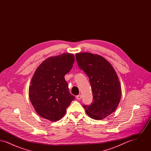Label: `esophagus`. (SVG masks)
Instances as JSON below:
<instances>
[{
  "instance_id": "esophagus-1",
  "label": "esophagus",
  "mask_w": 151,
  "mask_h": 151,
  "mask_svg": "<svg viewBox=\"0 0 151 151\" xmlns=\"http://www.w3.org/2000/svg\"><path fill=\"white\" fill-rule=\"evenodd\" d=\"M81 98H82V96L81 94H79V95L76 96V99L78 100H80V99H81Z\"/></svg>"
}]
</instances>
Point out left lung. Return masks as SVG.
<instances>
[{
    "label": "left lung",
    "mask_w": 151,
    "mask_h": 151,
    "mask_svg": "<svg viewBox=\"0 0 151 151\" xmlns=\"http://www.w3.org/2000/svg\"><path fill=\"white\" fill-rule=\"evenodd\" d=\"M79 68L88 76L92 87L93 102L84 105L87 115L100 120L113 113L121 98V86L113 67L101 55L91 52L76 54Z\"/></svg>",
    "instance_id": "8db88e82"
}]
</instances>
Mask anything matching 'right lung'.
<instances>
[{
    "mask_svg": "<svg viewBox=\"0 0 151 151\" xmlns=\"http://www.w3.org/2000/svg\"><path fill=\"white\" fill-rule=\"evenodd\" d=\"M74 61L73 54L63 53L46 59L36 69L30 81L29 96L42 118L51 122L59 121L75 99L65 79Z\"/></svg>",
    "mask_w": 151,
    "mask_h": 151,
    "instance_id": "1",
    "label": "right lung"
}]
</instances>
